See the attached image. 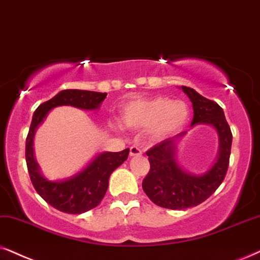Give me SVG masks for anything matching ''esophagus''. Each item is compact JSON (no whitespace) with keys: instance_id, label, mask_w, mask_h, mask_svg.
Masks as SVG:
<instances>
[{"instance_id":"34e87169","label":"esophagus","mask_w":260,"mask_h":260,"mask_svg":"<svg viewBox=\"0 0 260 260\" xmlns=\"http://www.w3.org/2000/svg\"><path fill=\"white\" fill-rule=\"evenodd\" d=\"M143 154V152H141V150L139 149V147L137 146H132L129 149V156L131 157H136V156H141Z\"/></svg>"}]
</instances>
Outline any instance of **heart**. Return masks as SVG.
I'll return each instance as SVG.
<instances>
[{
  "label": "heart",
  "mask_w": 260,
  "mask_h": 260,
  "mask_svg": "<svg viewBox=\"0 0 260 260\" xmlns=\"http://www.w3.org/2000/svg\"><path fill=\"white\" fill-rule=\"evenodd\" d=\"M189 120V108L183 101L153 97L133 101L121 113V122L133 129H147L153 140L163 141L179 134Z\"/></svg>",
  "instance_id": "1"
}]
</instances>
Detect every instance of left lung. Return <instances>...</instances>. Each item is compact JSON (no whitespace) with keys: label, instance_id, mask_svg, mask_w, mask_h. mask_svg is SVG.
I'll return each instance as SVG.
<instances>
[{"label":"left lung","instance_id":"1","mask_svg":"<svg viewBox=\"0 0 260 260\" xmlns=\"http://www.w3.org/2000/svg\"><path fill=\"white\" fill-rule=\"evenodd\" d=\"M193 107L190 127L209 124L217 132L218 153L216 160L203 174L187 172L176 159L177 145L187 132L157 144L146 152L150 172L143 181L146 196L160 208L181 210L199 205L218 188L228 170L233 136L223 109L193 88L181 86Z\"/></svg>","mask_w":260,"mask_h":260}]
</instances>
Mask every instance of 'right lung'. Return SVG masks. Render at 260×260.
I'll return each instance as SVG.
<instances>
[{
	"instance_id": "obj_1",
	"label": "right lung",
	"mask_w": 260,
	"mask_h": 260,
	"mask_svg": "<svg viewBox=\"0 0 260 260\" xmlns=\"http://www.w3.org/2000/svg\"><path fill=\"white\" fill-rule=\"evenodd\" d=\"M107 93L85 90H62L36 109L26 139V164L32 185L51 206L62 212L80 215L96 208L106 196L109 177L127 159L129 149L121 152H100L83 169L62 180H49L43 175L35 157L36 131L49 113L57 107L71 106L81 110H98Z\"/></svg>"
}]
</instances>
